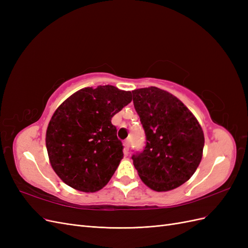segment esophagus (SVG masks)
Instances as JSON below:
<instances>
[{
  "label": "esophagus",
  "instance_id": "esophagus-1",
  "mask_svg": "<svg viewBox=\"0 0 248 248\" xmlns=\"http://www.w3.org/2000/svg\"><path fill=\"white\" fill-rule=\"evenodd\" d=\"M123 146H124V153L127 155L129 151V140H125Z\"/></svg>",
  "mask_w": 248,
  "mask_h": 248
}]
</instances>
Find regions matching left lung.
I'll return each instance as SVG.
<instances>
[{
    "label": "left lung",
    "instance_id": "8db88e82",
    "mask_svg": "<svg viewBox=\"0 0 248 248\" xmlns=\"http://www.w3.org/2000/svg\"><path fill=\"white\" fill-rule=\"evenodd\" d=\"M133 104L146 133V147L133 166L149 188L169 191L191 178L202 160V127L176 96L156 87L132 91Z\"/></svg>",
    "mask_w": 248,
    "mask_h": 248
}]
</instances>
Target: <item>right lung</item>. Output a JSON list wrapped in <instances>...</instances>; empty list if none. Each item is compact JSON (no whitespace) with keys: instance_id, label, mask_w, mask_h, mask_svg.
<instances>
[{"instance_id":"1","label":"right lung","mask_w":248,"mask_h":248,"mask_svg":"<svg viewBox=\"0 0 248 248\" xmlns=\"http://www.w3.org/2000/svg\"><path fill=\"white\" fill-rule=\"evenodd\" d=\"M130 91L114 86L84 88L61 103L46 129L50 166L72 188L95 192L106 186L123 158L111 118L130 103Z\"/></svg>"}]
</instances>
